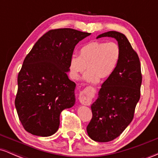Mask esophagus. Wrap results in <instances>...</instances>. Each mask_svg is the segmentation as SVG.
Returning a JSON list of instances; mask_svg holds the SVG:
<instances>
[{
    "mask_svg": "<svg viewBox=\"0 0 158 158\" xmlns=\"http://www.w3.org/2000/svg\"><path fill=\"white\" fill-rule=\"evenodd\" d=\"M79 102H80L82 105H85V106H88L91 102V94L88 93V91L83 90L81 91L80 94H79Z\"/></svg>",
    "mask_w": 158,
    "mask_h": 158,
    "instance_id": "1",
    "label": "esophagus"
}]
</instances>
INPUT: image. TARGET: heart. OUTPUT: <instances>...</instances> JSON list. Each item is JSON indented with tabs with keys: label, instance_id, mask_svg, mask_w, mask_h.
I'll use <instances>...</instances> for the list:
<instances>
[{
	"label": "heart",
	"instance_id": "heart-1",
	"mask_svg": "<svg viewBox=\"0 0 158 158\" xmlns=\"http://www.w3.org/2000/svg\"><path fill=\"white\" fill-rule=\"evenodd\" d=\"M121 50L114 41H92L80 48L79 56L73 55L69 62V70L72 78L77 79L88 69L84 80L97 83L99 79H107L114 73L120 59Z\"/></svg>",
	"mask_w": 158,
	"mask_h": 158
}]
</instances>
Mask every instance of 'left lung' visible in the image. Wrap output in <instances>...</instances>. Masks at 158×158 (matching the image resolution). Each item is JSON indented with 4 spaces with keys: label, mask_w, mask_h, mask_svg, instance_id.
<instances>
[{
    "label": "left lung",
    "mask_w": 158,
    "mask_h": 158,
    "mask_svg": "<svg viewBox=\"0 0 158 158\" xmlns=\"http://www.w3.org/2000/svg\"><path fill=\"white\" fill-rule=\"evenodd\" d=\"M102 37L114 38L121 50L118 65L103 82L91 105L93 116L87 126L90 138L105 143L119 137L133 119L140 97L142 74L138 55L124 34L109 31L97 39Z\"/></svg>",
    "instance_id": "1"
}]
</instances>
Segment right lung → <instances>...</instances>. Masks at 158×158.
<instances>
[{"label":"right lung","instance_id":"obj_1","mask_svg":"<svg viewBox=\"0 0 158 158\" xmlns=\"http://www.w3.org/2000/svg\"><path fill=\"white\" fill-rule=\"evenodd\" d=\"M90 33L70 28L51 30L27 54L18 76L15 105L24 129L49 137L58 131L60 114L75 104V82L69 79L75 46Z\"/></svg>","mask_w":158,"mask_h":158}]
</instances>
